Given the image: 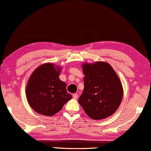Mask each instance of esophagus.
Segmentation results:
<instances>
[{"label": "esophagus", "instance_id": "obj_1", "mask_svg": "<svg viewBox=\"0 0 151 151\" xmlns=\"http://www.w3.org/2000/svg\"><path fill=\"white\" fill-rule=\"evenodd\" d=\"M73 98L74 99H77L78 98V94L77 93H74V94L73 95Z\"/></svg>", "mask_w": 151, "mask_h": 151}]
</instances>
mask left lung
Instances as JSON below:
<instances>
[{
  "mask_svg": "<svg viewBox=\"0 0 151 151\" xmlns=\"http://www.w3.org/2000/svg\"><path fill=\"white\" fill-rule=\"evenodd\" d=\"M84 89L78 103L91 118H106L118 109L123 97L119 78L108 63L83 64Z\"/></svg>",
  "mask_w": 151,
  "mask_h": 151,
  "instance_id": "left-lung-1",
  "label": "left lung"
}]
</instances>
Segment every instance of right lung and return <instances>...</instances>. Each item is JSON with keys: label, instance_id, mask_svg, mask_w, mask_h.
Masks as SVG:
<instances>
[{"label": "right lung", "instance_id": "right-lung-1", "mask_svg": "<svg viewBox=\"0 0 151 151\" xmlns=\"http://www.w3.org/2000/svg\"><path fill=\"white\" fill-rule=\"evenodd\" d=\"M54 66L46 63L37 67L26 86V96L31 107L47 116H54L72 99L66 83L59 78L60 67Z\"/></svg>", "mask_w": 151, "mask_h": 151}]
</instances>
